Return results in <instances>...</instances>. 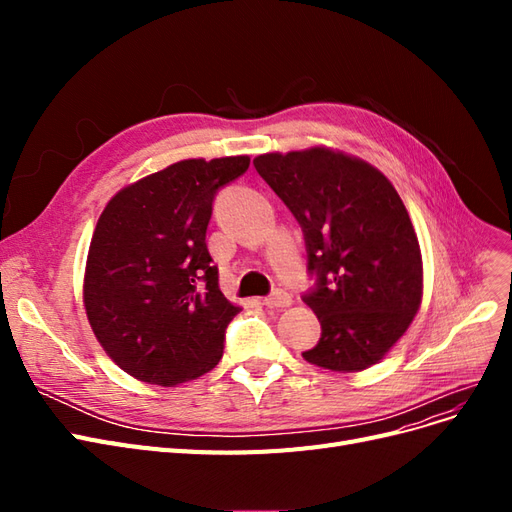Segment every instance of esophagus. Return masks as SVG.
Returning <instances> with one entry per match:
<instances>
[{"label": "esophagus", "instance_id": "1", "mask_svg": "<svg viewBox=\"0 0 512 512\" xmlns=\"http://www.w3.org/2000/svg\"><path fill=\"white\" fill-rule=\"evenodd\" d=\"M292 303V297L290 294L286 292V290H282V288H277V290H273L269 297H265L262 299V305H267V307H288Z\"/></svg>", "mask_w": 512, "mask_h": 512}]
</instances>
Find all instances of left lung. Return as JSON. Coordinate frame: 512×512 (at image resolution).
Returning <instances> with one entry per match:
<instances>
[{"label":"left lung","instance_id":"obj_1","mask_svg":"<svg viewBox=\"0 0 512 512\" xmlns=\"http://www.w3.org/2000/svg\"><path fill=\"white\" fill-rule=\"evenodd\" d=\"M254 166L299 222L316 280L303 301L322 333L303 359L333 371L378 363L423 297L421 247L391 181L324 147L265 153Z\"/></svg>","mask_w":512,"mask_h":512}]
</instances>
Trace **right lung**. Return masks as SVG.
I'll return each mask as SVG.
<instances>
[{
    "instance_id": "add662e5",
    "label": "right lung",
    "mask_w": 512,
    "mask_h": 512,
    "mask_svg": "<svg viewBox=\"0 0 512 512\" xmlns=\"http://www.w3.org/2000/svg\"><path fill=\"white\" fill-rule=\"evenodd\" d=\"M250 158L183 160L111 198L89 245L85 312L106 354L136 380L175 386L207 374L239 314L207 250L213 200Z\"/></svg>"
}]
</instances>
